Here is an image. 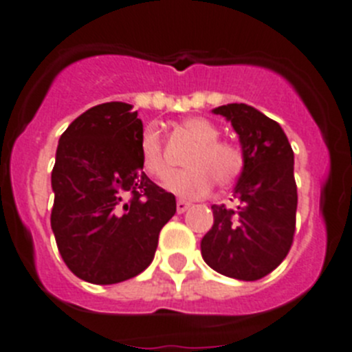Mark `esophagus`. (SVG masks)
<instances>
[{"instance_id":"esophagus-1","label":"esophagus","mask_w":352,"mask_h":352,"mask_svg":"<svg viewBox=\"0 0 352 352\" xmlns=\"http://www.w3.org/2000/svg\"><path fill=\"white\" fill-rule=\"evenodd\" d=\"M189 207H191V204H189V201H186V200H179V201H177V212H179V214L186 212V210H188Z\"/></svg>"}]
</instances>
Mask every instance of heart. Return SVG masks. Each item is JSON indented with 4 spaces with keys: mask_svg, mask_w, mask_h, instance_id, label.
Segmentation results:
<instances>
[{
    "mask_svg": "<svg viewBox=\"0 0 352 352\" xmlns=\"http://www.w3.org/2000/svg\"><path fill=\"white\" fill-rule=\"evenodd\" d=\"M182 131L197 143L189 154V168L173 173L166 189L180 198H201L209 193L214 180L221 188L234 184L244 170V154L241 146L219 138V129L212 122L201 117L186 118ZM140 163L143 172L155 180H164L172 168L164 155L163 140L155 125H146L138 143Z\"/></svg>",
    "mask_w": 352,
    "mask_h": 352,
    "instance_id": "obj_1",
    "label": "heart"
}]
</instances>
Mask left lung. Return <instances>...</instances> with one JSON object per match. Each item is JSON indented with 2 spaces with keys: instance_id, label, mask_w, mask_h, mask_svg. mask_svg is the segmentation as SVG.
Masks as SVG:
<instances>
[{
  "instance_id": "left-lung-1",
  "label": "left lung",
  "mask_w": 352,
  "mask_h": 352,
  "mask_svg": "<svg viewBox=\"0 0 352 352\" xmlns=\"http://www.w3.org/2000/svg\"><path fill=\"white\" fill-rule=\"evenodd\" d=\"M212 111L239 134L244 170L234 188L237 207L212 206L214 225L201 239V256L219 274L255 282L282 264L294 241V152L280 124L248 104Z\"/></svg>"
}]
</instances>
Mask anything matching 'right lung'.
I'll use <instances>...</instances> for the list:
<instances>
[{
    "label": "right lung",
    "mask_w": 352,
    "mask_h": 352,
    "mask_svg": "<svg viewBox=\"0 0 352 352\" xmlns=\"http://www.w3.org/2000/svg\"><path fill=\"white\" fill-rule=\"evenodd\" d=\"M142 133L131 104L104 102L60 136L51 228L67 267L85 282L111 285L145 271L177 210L175 197L143 172Z\"/></svg>",
    "instance_id": "add662e5"
}]
</instances>
